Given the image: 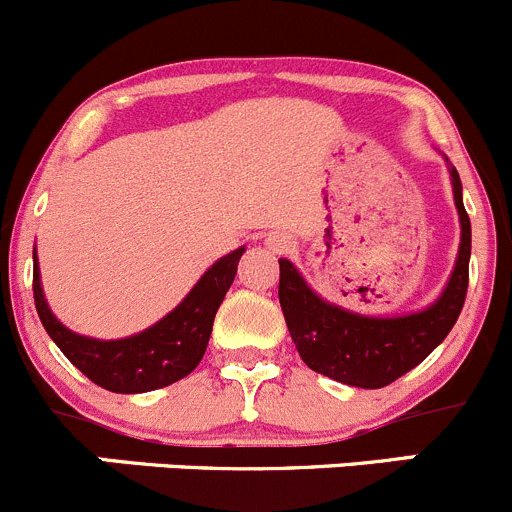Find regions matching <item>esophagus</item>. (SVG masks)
Here are the masks:
<instances>
[{"label": "esophagus", "instance_id": "esophagus-1", "mask_svg": "<svg viewBox=\"0 0 512 512\" xmlns=\"http://www.w3.org/2000/svg\"><path fill=\"white\" fill-rule=\"evenodd\" d=\"M266 246L271 254H288V251L293 249V241H291V236H286V234H271L266 239Z\"/></svg>", "mask_w": 512, "mask_h": 512}]
</instances>
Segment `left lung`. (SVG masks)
Returning <instances> with one entry per match:
<instances>
[{
  "mask_svg": "<svg viewBox=\"0 0 512 512\" xmlns=\"http://www.w3.org/2000/svg\"><path fill=\"white\" fill-rule=\"evenodd\" d=\"M448 171L460 216V249L443 293L423 311L391 318L346 311L323 301L288 258H278V301L296 351L311 371L346 386L383 388L428 358L455 326L468 291L470 219L458 171L450 164Z\"/></svg>",
  "mask_w": 512,
  "mask_h": 512,
  "instance_id": "8db88e82",
  "label": "left lung"
}]
</instances>
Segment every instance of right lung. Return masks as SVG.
<instances>
[{"label": "right lung", "instance_id": "1", "mask_svg": "<svg viewBox=\"0 0 512 512\" xmlns=\"http://www.w3.org/2000/svg\"><path fill=\"white\" fill-rule=\"evenodd\" d=\"M244 251L241 246L219 258L174 311L166 313L146 331L119 338V341L79 336L57 321V316L49 311L42 281H39L37 249H34L32 283L34 303H37V313L49 338L89 381L111 393L156 391V388L171 386L186 378L201 363L209 346L216 311L234 283Z\"/></svg>", "mask_w": 512, "mask_h": 512}]
</instances>
